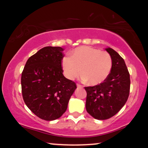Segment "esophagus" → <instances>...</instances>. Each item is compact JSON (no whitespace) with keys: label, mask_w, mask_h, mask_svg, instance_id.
<instances>
[{"label":"esophagus","mask_w":148,"mask_h":148,"mask_svg":"<svg viewBox=\"0 0 148 148\" xmlns=\"http://www.w3.org/2000/svg\"><path fill=\"white\" fill-rule=\"evenodd\" d=\"M77 88H83V86H82V85L77 84Z\"/></svg>","instance_id":"esophagus-1"}]
</instances>
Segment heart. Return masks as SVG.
Here are the masks:
<instances>
[{"mask_svg":"<svg viewBox=\"0 0 148 148\" xmlns=\"http://www.w3.org/2000/svg\"><path fill=\"white\" fill-rule=\"evenodd\" d=\"M112 64V58L108 52L87 46L76 48L71 56H64L61 60L64 75L68 79L77 77L82 69V80L91 85L104 82L110 74Z\"/></svg>","mask_w":148,"mask_h":148,"instance_id":"b5f03b06","label":"heart"}]
</instances>
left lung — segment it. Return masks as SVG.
Instances as JSON below:
<instances>
[{
	"instance_id": "obj_1",
	"label": "left lung",
	"mask_w": 148,
	"mask_h": 148,
	"mask_svg": "<svg viewBox=\"0 0 148 148\" xmlns=\"http://www.w3.org/2000/svg\"><path fill=\"white\" fill-rule=\"evenodd\" d=\"M105 50L112 58L110 74L103 83L85 88L87 112L98 120L116 114L126 103L130 90V75L124 59L112 48Z\"/></svg>"
}]
</instances>
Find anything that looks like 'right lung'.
<instances>
[{
	"label": "right lung",
	"instance_id": "right-lung-1",
	"mask_svg": "<svg viewBox=\"0 0 148 148\" xmlns=\"http://www.w3.org/2000/svg\"><path fill=\"white\" fill-rule=\"evenodd\" d=\"M61 47L46 46L27 60L21 74V90L25 104L34 114L45 121L60 118L67 108L77 88L63 75Z\"/></svg>",
	"mask_w": 148,
	"mask_h": 148
}]
</instances>
